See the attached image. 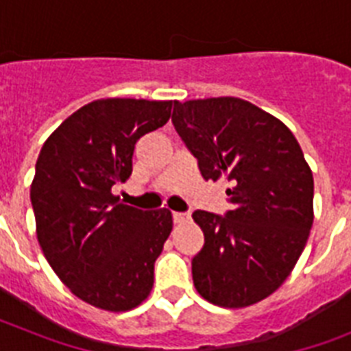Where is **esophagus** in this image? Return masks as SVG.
I'll use <instances>...</instances> for the list:
<instances>
[{"instance_id":"1","label":"esophagus","mask_w":351,"mask_h":351,"mask_svg":"<svg viewBox=\"0 0 351 351\" xmlns=\"http://www.w3.org/2000/svg\"><path fill=\"white\" fill-rule=\"evenodd\" d=\"M173 220H175V224H187L191 217L189 213H173Z\"/></svg>"}]
</instances>
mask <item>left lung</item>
<instances>
[{
    "label": "left lung",
    "mask_w": 351,
    "mask_h": 351,
    "mask_svg": "<svg viewBox=\"0 0 351 351\" xmlns=\"http://www.w3.org/2000/svg\"><path fill=\"white\" fill-rule=\"evenodd\" d=\"M173 125L206 180H226L224 219L195 211L204 247L193 282L222 308H245L277 291L293 271L313 224V175L282 121L234 96L175 101Z\"/></svg>",
    "instance_id": "1"
}]
</instances>
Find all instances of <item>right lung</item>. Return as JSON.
Returning a JSON list of instances; mask_svg holds the SVG:
<instances>
[{
  "instance_id": "1",
  "label": "right lung",
  "mask_w": 351,
  "mask_h": 351,
  "mask_svg": "<svg viewBox=\"0 0 351 351\" xmlns=\"http://www.w3.org/2000/svg\"><path fill=\"white\" fill-rule=\"evenodd\" d=\"M171 107V100L90 101L47 138L36 162L30 202L41 251L60 280L100 310L129 311L153 289L173 215L131 208L111 189L131 176L134 143L165 125Z\"/></svg>"
}]
</instances>
